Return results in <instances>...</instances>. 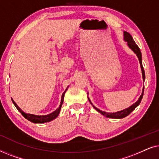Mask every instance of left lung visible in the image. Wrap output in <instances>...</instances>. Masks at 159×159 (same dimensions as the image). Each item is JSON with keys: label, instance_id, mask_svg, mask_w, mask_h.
Here are the masks:
<instances>
[{"label": "left lung", "instance_id": "left-lung-1", "mask_svg": "<svg viewBox=\"0 0 159 159\" xmlns=\"http://www.w3.org/2000/svg\"><path fill=\"white\" fill-rule=\"evenodd\" d=\"M124 37H125V41H127V45L128 46H129L130 48H131L132 51L134 52V53L136 54L137 56H138V59H139V61H140V66H141V69H142V74H143V80H145V71H144V69H143V64H142V55H141V52H140V50L139 48V47L137 45V44L134 42L133 38H132V37L131 36V34H130L129 32H124ZM143 93H144V88L143 89V93L142 94H141L140 97L139 98L138 101L136 102V103H134V104H132V105L130 106V107L126 108L125 110H122V111H118V112H116V113H107V112H105V111H102L98 108H97L96 107H95L93 105L92 103H91L90 99H89V101L90 102V103L92 104L93 107L96 111H98L101 113L102 115H103V116H105L106 117H108V118H113V119H122L124 117H126L127 116H128L130 113H131L132 111L134 110V108H135L137 106H138L139 104H140L141 100L143 98Z\"/></svg>", "mask_w": 159, "mask_h": 159}]
</instances>
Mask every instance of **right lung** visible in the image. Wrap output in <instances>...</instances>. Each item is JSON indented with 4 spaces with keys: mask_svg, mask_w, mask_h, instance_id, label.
I'll return each mask as SVG.
<instances>
[{
    "mask_svg": "<svg viewBox=\"0 0 159 159\" xmlns=\"http://www.w3.org/2000/svg\"><path fill=\"white\" fill-rule=\"evenodd\" d=\"M65 93H66V91H65V92L62 94L61 101V104H60L59 107H58L57 109L55 111H53V113H51V114H50L45 115V116H37V115H34V114H26V113L24 112L23 111L21 110L18 106H17V104L14 101V100L13 99H11V100H12L13 103L14 104V106H16V108H17V110H18L20 112L21 114H22V116L25 117V118H26L27 119H28V120L32 121V122H33V123H45V122H48V121H52L53 119H56V117L58 116V114H59V112H60V110H61V108L63 101H64Z\"/></svg>",
    "mask_w": 159,
    "mask_h": 159,
    "instance_id": "obj_1",
    "label": "right lung"
}]
</instances>
